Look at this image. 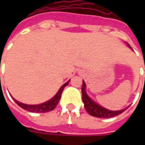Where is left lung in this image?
<instances>
[{"mask_svg": "<svg viewBox=\"0 0 145 145\" xmlns=\"http://www.w3.org/2000/svg\"><path fill=\"white\" fill-rule=\"evenodd\" d=\"M127 46L129 48L132 49L130 47V45L128 43H127ZM86 83L85 81H83L82 83V88H81V93H82V101L84 103V106L87 110V112L90 115L97 117V118H112L114 116H117L121 113H123V111H125L127 109L124 108L120 110H110L108 109L105 108L102 106L98 105L97 103H95L94 101H93L90 97L88 96V94L86 93Z\"/></svg>", "mask_w": 145, "mask_h": 145, "instance_id": "1", "label": "left lung"}]
</instances>
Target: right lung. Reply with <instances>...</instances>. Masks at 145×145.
Instances as JSON below:
<instances>
[{"label": "right lung", "mask_w": 145, "mask_h": 145, "mask_svg": "<svg viewBox=\"0 0 145 145\" xmlns=\"http://www.w3.org/2000/svg\"><path fill=\"white\" fill-rule=\"evenodd\" d=\"M69 81H67L65 84H64L62 86L60 87V89H59L58 92L56 93V95L52 98H51L50 100H48V101L45 102V103H41V104L28 105V104L20 103L18 101H17L16 99H14V97H13V99L14 100V102L19 106L20 107H22V108L24 109L25 110H28V111H31V112H35V113H46V112H49V111L53 110L54 109L56 108V106H57V104L59 102V99L61 97V93H62L63 90H64V87L69 84Z\"/></svg>", "instance_id": "right-lung-1"}]
</instances>
